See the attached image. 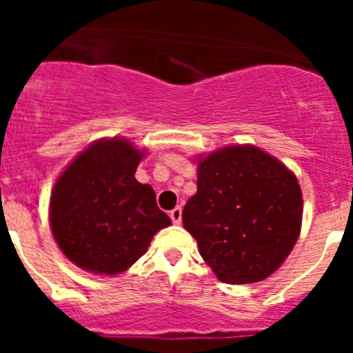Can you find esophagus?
Masks as SVG:
<instances>
[{"label": "esophagus", "mask_w": 353, "mask_h": 353, "mask_svg": "<svg viewBox=\"0 0 353 353\" xmlns=\"http://www.w3.org/2000/svg\"><path fill=\"white\" fill-rule=\"evenodd\" d=\"M170 217H171V221H173L174 224L182 223V208H180V207L173 208V210L170 212Z\"/></svg>", "instance_id": "34e87169"}]
</instances>
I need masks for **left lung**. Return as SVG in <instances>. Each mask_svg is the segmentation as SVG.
I'll return each mask as SVG.
<instances>
[{
	"mask_svg": "<svg viewBox=\"0 0 353 353\" xmlns=\"http://www.w3.org/2000/svg\"><path fill=\"white\" fill-rule=\"evenodd\" d=\"M182 221L219 281L256 283L279 269L297 242L301 187L263 150L226 146L199 161L198 191Z\"/></svg>",
	"mask_w": 353,
	"mask_h": 353,
	"instance_id": "obj_1",
	"label": "left lung"
}]
</instances>
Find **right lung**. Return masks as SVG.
I'll use <instances>...</instances> for the list:
<instances>
[{"mask_svg": "<svg viewBox=\"0 0 353 353\" xmlns=\"http://www.w3.org/2000/svg\"><path fill=\"white\" fill-rule=\"evenodd\" d=\"M143 155L125 139L97 141L56 182L52 235L81 269L123 272L145 254L155 233L171 224L157 207L154 189L134 179Z\"/></svg>", "mask_w": 353, "mask_h": 353, "instance_id": "1", "label": "right lung"}]
</instances>
